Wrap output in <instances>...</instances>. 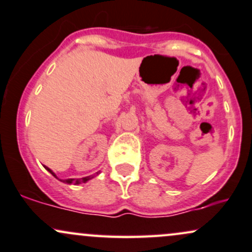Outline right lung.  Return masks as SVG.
<instances>
[{
	"instance_id": "obj_1",
	"label": "right lung",
	"mask_w": 252,
	"mask_h": 252,
	"mask_svg": "<svg viewBox=\"0 0 252 252\" xmlns=\"http://www.w3.org/2000/svg\"><path fill=\"white\" fill-rule=\"evenodd\" d=\"M45 166V169H46L47 171L49 172H51V174L53 175V176L56 177V179H58L57 176H56V174L55 172H53L52 170H51L50 168H47L46 165H44ZM98 172H96V175H97ZM96 175L94 174V175H90V176H87V177H82V179H67V180H59V181H62V182H64V183H67V185H81V183H86V182H88L89 180H92V179H94V177L96 176Z\"/></svg>"
}]
</instances>
